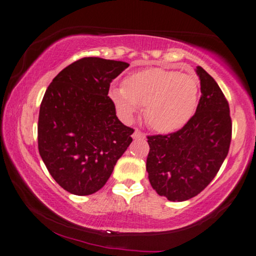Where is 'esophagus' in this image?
Returning <instances> with one entry per match:
<instances>
[{"label":"esophagus","mask_w":256,"mask_h":256,"mask_svg":"<svg viewBox=\"0 0 256 256\" xmlns=\"http://www.w3.org/2000/svg\"><path fill=\"white\" fill-rule=\"evenodd\" d=\"M132 138H134V140H143V138H146V134H144V132H142L140 130H138V129H135L134 134H132Z\"/></svg>","instance_id":"obj_1"}]
</instances>
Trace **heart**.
<instances>
[{
	"instance_id": "1",
	"label": "heart",
	"mask_w": 256,
	"mask_h": 256,
	"mask_svg": "<svg viewBox=\"0 0 256 256\" xmlns=\"http://www.w3.org/2000/svg\"><path fill=\"white\" fill-rule=\"evenodd\" d=\"M198 94V77L158 66L132 74L124 86L110 91V98L126 120L144 106V119L158 132L182 128L194 116Z\"/></svg>"
}]
</instances>
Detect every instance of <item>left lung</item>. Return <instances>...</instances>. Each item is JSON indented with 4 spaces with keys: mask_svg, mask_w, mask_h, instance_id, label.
<instances>
[{
    "mask_svg": "<svg viewBox=\"0 0 256 256\" xmlns=\"http://www.w3.org/2000/svg\"><path fill=\"white\" fill-rule=\"evenodd\" d=\"M196 72L202 96L192 119L178 132L148 136L149 181L170 201H186L204 190L220 171L231 143L226 98L202 66Z\"/></svg>",
    "mask_w": 256,
    "mask_h": 256,
    "instance_id": "1",
    "label": "left lung"
}]
</instances>
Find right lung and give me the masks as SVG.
<instances>
[{
    "label": "right lung",
    "mask_w": 256,
    "mask_h": 256,
    "mask_svg": "<svg viewBox=\"0 0 256 256\" xmlns=\"http://www.w3.org/2000/svg\"><path fill=\"white\" fill-rule=\"evenodd\" d=\"M127 62L83 58L58 74L39 110L38 149L66 192L90 195L107 182L134 129L118 119L110 85Z\"/></svg>",
    "instance_id": "obj_1"
}]
</instances>
